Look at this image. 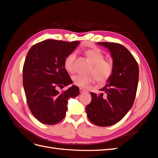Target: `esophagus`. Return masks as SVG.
<instances>
[{"mask_svg":"<svg viewBox=\"0 0 158 158\" xmlns=\"http://www.w3.org/2000/svg\"><path fill=\"white\" fill-rule=\"evenodd\" d=\"M80 93H84V92H86V90H85L83 88H80Z\"/></svg>","mask_w":158,"mask_h":158,"instance_id":"esophagus-1","label":"esophagus"}]
</instances>
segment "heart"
Here are the masks:
<instances>
[{"mask_svg":"<svg viewBox=\"0 0 158 158\" xmlns=\"http://www.w3.org/2000/svg\"><path fill=\"white\" fill-rule=\"evenodd\" d=\"M85 55L88 59L92 64V67L90 70V73L94 75L82 76L75 75L73 76V84L78 87L85 88L90 84L95 82V78L98 82L105 83L111 77L113 72V66L111 61L104 59V55L98 49L94 48L88 49L85 51ZM76 59V53L70 52L64 61V67L69 73H73L74 71V64Z\"/></svg>","mask_w":158,"mask_h":158,"instance_id":"obj_1","label":"heart"}]
</instances>
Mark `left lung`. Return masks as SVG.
<instances>
[{
    "mask_svg": "<svg viewBox=\"0 0 158 158\" xmlns=\"http://www.w3.org/2000/svg\"><path fill=\"white\" fill-rule=\"evenodd\" d=\"M98 44L107 48L113 59V72L98 95L92 92V102L85 107L89 120L99 127L116 124L133 106L138 83L139 69L135 57L125 47L109 42Z\"/></svg>",
    "mask_w": 158,
    "mask_h": 158,
    "instance_id": "8db88e82",
    "label": "left lung"
}]
</instances>
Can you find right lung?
Wrapping results in <instances>:
<instances>
[{
    "instance_id": "1",
    "label": "right lung",
    "mask_w": 158,
    "mask_h": 158,
    "mask_svg": "<svg viewBox=\"0 0 158 158\" xmlns=\"http://www.w3.org/2000/svg\"><path fill=\"white\" fill-rule=\"evenodd\" d=\"M80 41L47 40L33 45L23 67V85L32 114L45 125H55L66 115L69 98L79 95L73 85L60 93L57 88L73 84L64 67V61Z\"/></svg>"
}]
</instances>
